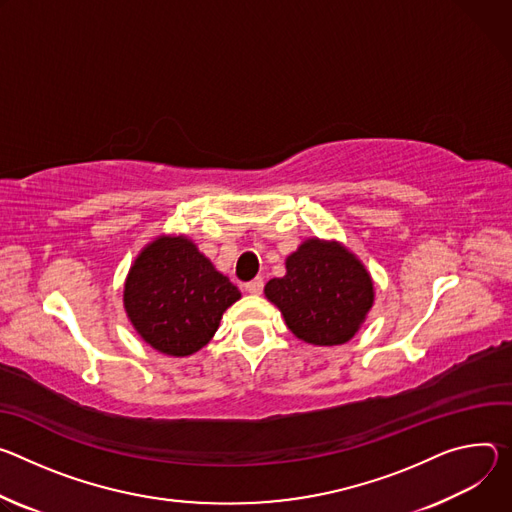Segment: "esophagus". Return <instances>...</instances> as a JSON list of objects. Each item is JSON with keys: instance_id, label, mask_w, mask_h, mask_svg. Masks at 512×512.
Segmentation results:
<instances>
[{"instance_id": "esophagus-1", "label": "esophagus", "mask_w": 512, "mask_h": 512, "mask_svg": "<svg viewBox=\"0 0 512 512\" xmlns=\"http://www.w3.org/2000/svg\"><path fill=\"white\" fill-rule=\"evenodd\" d=\"M262 289H264V280L258 276V278H254V280H250L248 285H246V291L250 293V295H260L262 293Z\"/></svg>"}]
</instances>
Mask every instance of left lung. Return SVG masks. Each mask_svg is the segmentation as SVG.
Returning a JSON list of instances; mask_svg holds the SVG:
<instances>
[{"mask_svg": "<svg viewBox=\"0 0 512 512\" xmlns=\"http://www.w3.org/2000/svg\"><path fill=\"white\" fill-rule=\"evenodd\" d=\"M264 295L303 342L342 346L372 309L374 285L346 246L309 238L287 258V274L266 282Z\"/></svg>", "mask_w": 512, "mask_h": 512, "instance_id": "1", "label": "left lung"}]
</instances>
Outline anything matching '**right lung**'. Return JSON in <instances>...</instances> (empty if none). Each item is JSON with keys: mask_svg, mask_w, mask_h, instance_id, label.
Returning a JSON list of instances; mask_svg holds the SVG:
<instances>
[{"mask_svg": "<svg viewBox=\"0 0 512 512\" xmlns=\"http://www.w3.org/2000/svg\"><path fill=\"white\" fill-rule=\"evenodd\" d=\"M242 293L187 236H158L134 260L124 307L138 335L166 356L209 344L221 315Z\"/></svg>", "mask_w": 512, "mask_h": 512, "instance_id": "right-lung-1", "label": "right lung"}]
</instances>
